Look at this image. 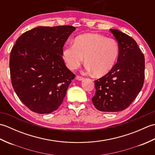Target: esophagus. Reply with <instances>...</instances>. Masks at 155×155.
Listing matches in <instances>:
<instances>
[{"mask_svg":"<svg viewBox=\"0 0 155 155\" xmlns=\"http://www.w3.org/2000/svg\"><path fill=\"white\" fill-rule=\"evenodd\" d=\"M83 77H81V76H77V79L78 81H83L84 79Z\"/></svg>","mask_w":155,"mask_h":155,"instance_id":"obj_1","label":"esophagus"}]
</instances>
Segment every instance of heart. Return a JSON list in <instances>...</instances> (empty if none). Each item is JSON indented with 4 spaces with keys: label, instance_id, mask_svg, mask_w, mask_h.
I'll use <instances>...</instances> for the list:
<instances>
[{
    "label": "heart",
    "instance_id": "heart-1",
    "mask_svg": "<svg viewBox=\"0 0 155 155\" xmlns=\"http://www.w3.org/2000/svg\"><path fill=\"white\" fill-rule=\"evenodd\" d=\"M64 61L73 70L85 57L86 69L96 76H103L113 68L119 56V46L113 38L98 34H85L64 46Z\"/></svg>",
    "mask_w": 155,
    "mask_h": 155
}]
</instances>
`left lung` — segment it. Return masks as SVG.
Wrapping results in <instances>:
<instances>
[{"instance_id":"obj_1","label":"left lung","mask_w":155,"mask_h":155,"mask_svg":"<svg viewBox=\"0 0 155 155\" xmlns=\"http://www.w3.org/2000/svg\"><path fill=\"white\" fill-rule=\"evenodd\" d=\"M119 46V56L113 68L94 81L96 93L92 101L97 110L121 111L135 99L144 79V57L136 41L116 29H110Z\"/></svg>"}]
</instances>
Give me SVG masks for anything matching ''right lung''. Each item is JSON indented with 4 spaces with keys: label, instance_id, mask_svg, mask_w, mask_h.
Instances as JSON below:
<instances>
[{
    "label": "right lung",
    "instance_id": "1",
    "mask_svg": "<svg viewBox=\"0 0 155 155\" xmlns=\"http://www.w3.org/2000/svg\"><path fill=\"white\" fill-rule=\"evenodd\" d=\"M76 29L69 25L38 27L23 33L10 56L11 83L19 99L31 110H56L75 74L66 67L63 47Z\"/></svg>",
    "mask_w": 155,
    "mask_h": 155
}]
</instances>
